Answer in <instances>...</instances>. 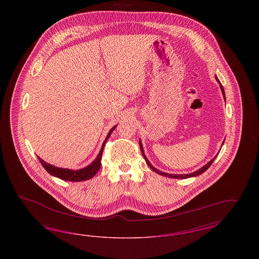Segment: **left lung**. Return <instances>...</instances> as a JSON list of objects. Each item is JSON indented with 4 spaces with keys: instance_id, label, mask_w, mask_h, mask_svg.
I'll return each mask as SVG.
<instances>
[{
    "instance_id": "obj_1",
    "label": "left lung",
    "mask_w": 259,
    "mask_h": 259,
    "mask_svg": "<svg viewBox=\"0 0 259 259\" xmlns=\"http://www.w3.org/2000/svg\"><path fill=\"white\" fill-rule=\"evenodd\" d=\"M215 79L218 80V82L220 83V87H221V89H222V95H223V97L225 99V93H224V89H223V87L222 85V83H221V81L219 80V78H218V76L215 75ZM224 143V142H223ZM223 143H222V145H223ZM140 148H141V151H142V153H143V156H144V158H145V160L146 162L148 163V166L154 171L155 172H157V174H159L161 176H164V177H168V178H172V179H187V178H192V177H197L199 175H201V174H203V172H205V171H207L208 170V168H209V166L211 165V163L214 161V159L217 158V156L219 155V153L211 159V160L209 161L206 165H204L202 168H200L199 170L197 171H195V172H190V174H184V175H176V174H168V172H161L159 170H157L156 168H154L151 164H150V162L148 161V158H147V156L145 155V152H144V148H143V145H142V143H141V141H140Z\"/></svg>"
}]
</instances>
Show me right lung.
Here are the masks:
<instances>
[{
  "label": "right lung",
  "instance_id": "1",
  "mask_svg": "<svg viewBox=\"0 0 259 259\" xmlns=\"http://www.w3.org/2000/svg\"><path fill=\"white\" fill-rule=\"evenodd\" d=\"M116 127L113 126L110 130L109 134L107 136L106 140L104 141L103 145H102V148L101 150L99 152L96 159L93 161L90 165L87 166L85 168H82V169H79V170H70V169H63V168H58V167H55L53 165H50L49 163H47L46 161L42 160L41 158L37 157L38 160L40 162V164L42 165V167L50 172V175L58 178V179H61L63 181H68V182H82V181H87V180H90L91 178H93L100 169L101 167V159H102V154H103V151H104V148H105V145L108 141V139L110 138L112 131L114 130V128Z\"/></svg>",
  "mask_w": 259,
  "mask_h": 259
}]
</instances>
